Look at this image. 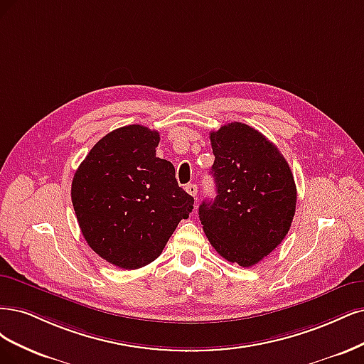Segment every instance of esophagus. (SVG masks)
<instances>
[{"mask_svg": "<svg viewBox=\"0 0 364 364\" xmlns=\"http://www.w3.org/2000/svg\"><path fill=\"white\" fill-rule=\"evenodd\" d=\"M186 192L189 193V195H192V196H195L198 193V186L196 184H187L186 186Z\"/></svg>", "mask_w": 364, "mask_h": 364, "instance_id": "34e87169", "label": "esophagus"}]
</instances>
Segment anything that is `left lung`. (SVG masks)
Segmentation results:
<instances>
[{
	"label": "left lung",
	"instance_id": "obj_1",
	"mask_svg": "<svg viewBox=\"0 0 364 364\" xmlns=\"http://www.w3.org/2000/svg\"><path fill=\"white\" fill-rule=\"evenodd\" d=\"M216 198L199 205L208 242L231 263L250 267L286 237L296 186L278 148L255 128L231 122L210 133Z\"/></svg>",
	"mask_w": 364,
	"mask_h": 364
}]
</instances>
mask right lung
I'll return each instance as SVG.
<instances>
[{
  "instance_id": "right-lung-1",
  "label": "right lung",
  "mask_w": 364,
  "mask_h": 364,
  "mask_svg": "<svg viewBox=\"0 0 364 364\" xmlns=\"http://www.w3.org/2000/svg\"><path fill=\"white\" fill-rule=\"evenodd\" d=\"M159 142L148 127H121L98 140L74 173L80 230L101 259L121 269L154 262L193 208L172 163L156 157Z\"/></svg>"
}]
</instances>
